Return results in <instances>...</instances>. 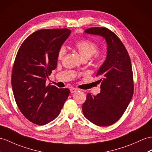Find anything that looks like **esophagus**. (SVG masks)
<instances>
[{
	"mask_svg": "<svg viewBox=\"0 0 152 152\" xmlns=\"http://www.w3.org/2000/svg\"><path fill=\"white\" fill-rule=\"evenodd\" d=\"M79 90V89H77L76 88H72L70 89V91H71V93H75V92Z\"/></svg>",
	"mask_w": 152,
	"mask_h": 152,
	"instance_id": "obj_1",
	"label": "esophagus"
}]
</instances>
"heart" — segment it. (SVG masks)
Masks as SVG:
<instances>
[{"instance_id":"1","label":"heart","mask_w":152,"mask_h":152,"mask_svg":"<svg viewBox=\"0 0 152 152\" xmlns=\"http://www.w3.org/2000/svg\"><path fill=\"white\" fill-rule=\"evenodd\" d=\"M74 46L78 51L83 60H88L91 57H93L94 58H99L101 56V52L98 51V44L90 39H84L78 40L74 44ZM65 54L66 48L64 46L61 47L57 53L58 60H61Z\"/></svg>"}]
</instances>
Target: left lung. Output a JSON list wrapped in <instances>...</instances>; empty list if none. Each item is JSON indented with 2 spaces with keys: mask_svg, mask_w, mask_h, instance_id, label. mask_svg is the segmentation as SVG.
Segmentation results:
<instances>
[{
  "mask_svg": "<svg viewBox=\"0 0 152 152\" xmlns=\"http://www.w3.org/2000/svg\"><path fill=\"white\" fill-rule=\"evenodd\" d=\"M85 33L102 36L107 43V55L95 76L101 92L88 93L82 106L84 117L100 126H108L119 120L126 110L134 94V78L129 54L119 38L106 28H88Z\"/></svg>",
  "mask_w": 152,
  "mask_h": 152,
  "instance_id": "1",
  "label": "left lung"
}]
</instances>
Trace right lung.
I'll return each mask as SVG.
<instances>
[{
  "label": "right lung",
  "mask_w": 152,
  "mask_h": 152,
  "mask_svg": "<svg viewBox=\"0 0 152 152\" xmlns=\"http://www.w3.org/2000/svg\"><path fill=\"white\" fill-rule=\"evenodd\" d=\"M69 29H43L28 36L18 50L13 66L12 86L17 106L31 123L44 125L61 112L68 88L46 86L57 65L58 50L68 38Z\"/></svg>",
  "instance_id": "1"
}]
</instances>
